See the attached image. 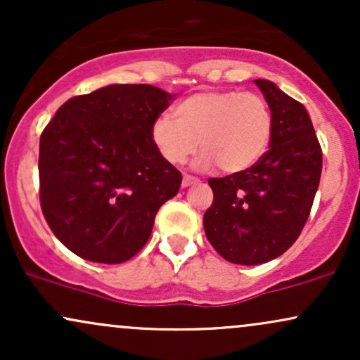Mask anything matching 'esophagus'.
Listing matches in <instances>:
<instances>
[{
	"mask_svg": "<svg viewBox=\"0 0 360 360\" xmlns=\"http://www.w3.org/2000/svg\"><path fill=\"white\" fill-rule=\"evenodd\" d=\"M196 183H198L196 177L184 174V177H183V188H189V186H193V184H196Z\"/></svg>",
	"mask_w": 360,
	"mask_h": 360,
	"instance_id": "1",
	"label": "esophagus"
}]
</instances>
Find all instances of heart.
Instances as JSON below:
<instances>
[{
	"label": "heart",
	"instance_id": "b5f03b06",
	"mask_svg": "<svg viewBox=\"0 0 360 360\" xmlns=\"http://www.w3.org/2000/svg\"><path fill=\"white\" fill-rule=\"evenodd\" d=\"M272 135V113L260 94L235 89L201 91L176 105L174 120L162 115L152 123L150 137L159 154L171 164H183L198 143L203 150L194 169L220 166L235 172L259 162Z\"/></svg>",
	"mask_w": 360,
	"mask_h": 360
}]
</instances>
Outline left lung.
<instances>
[{
  "mask_svg": "<svg viewBox=\"0 0 360 360\" xmlns=\"http://www.w3.org/2000/svg\"><path fill=\"white\" fill-rule=\"evenodd\" d=\"M272 113L269 150L257 164L214 177L203 225L229 262L257 266L284 254L300 237L320 184L321 148L307 108L272 81H254Z\"/></svg>",
  "mask_w": 360,
  "mask_h": 360,
  "instance_id": "left-lung-1",
  "label": "left lung"
}]
</instances>
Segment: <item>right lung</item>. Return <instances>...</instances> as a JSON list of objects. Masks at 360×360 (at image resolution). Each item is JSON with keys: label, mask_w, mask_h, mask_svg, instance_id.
<instances>
[{"label": "right lung", "mask_w": 360, "mask_h": 360, "mask_svg": "<svg viewBox=\"0 0 360 360\" xmlns=\"http://www.w3.org/2000/svg\"><path fill=\"white\" fill-rule=\"evenodd\" d=\"M174 98L150 84H110L65 101L45 127L40 205L76 255L122 264L147 243L157 212L183 181L150 137Z\"/></svg>", "instance_id": "right-lung-1"}]
</instances>
